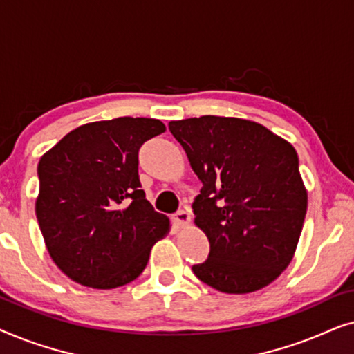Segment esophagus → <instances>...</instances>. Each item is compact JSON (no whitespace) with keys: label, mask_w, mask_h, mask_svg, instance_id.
Here are the masks:
<instances>
[{"label":"esophagus","mask_w":354,"mask_h":354,"mask_svg":"<svg viewBox=\"0 0 354 354\" xmlns=\"http://www.w3.org/2000/svg\"><path fill=\"white\" fill-rule=\"evenodd\" d=\"M190 219H192V216H190V211H187V209H182V211H178L176 216H174V221L177 222L178 225L180 227H187L188 224H190Z\"/></svg>","instance_id":"1"}]
</instances>
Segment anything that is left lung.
<instances>
[{
	"mask_svg": "<svg viewBox=\"0 0 354 354\" xmlns=\"http://www.w3.org/2000/svg\"><path fill=\"white\" fill-rule=\"evenodd\" d=\"M169 130L203 183L193 214L211 248L193 274L224 293L268 287L293 259L306 216L292 143L253 120L221 115L171 120Z\"/></svg>",
	"mask_w": 354,
	"mask_h": 354,
	"instance_id": "obj_1",
	"label": "left lung"
}]
</instances>
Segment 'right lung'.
<instances>
[{
  "label": "right lung",
  "instance_id": "1",
  "mask_svg": "<svg viewBox=\"0 0 354 354\" xmlns=\"http://www.w3.org/2000/svg\"><path fill=\"white\" fill-rule=\"evenodd\" d=\"M166 132L158 119L118 118L80 125L43 154L35 214L55 264L74 282L109 290L147 268L171 230L138 177V149Z\"/></svg>",
  "mask_w": 354,
  "mask_h": 354
}]
</instances>
